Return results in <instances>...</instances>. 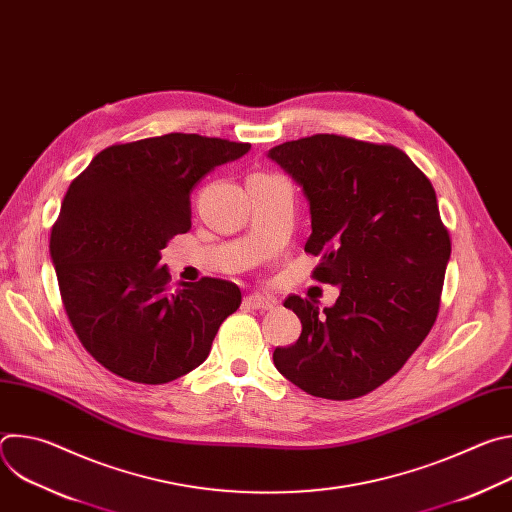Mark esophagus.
<instances>
[{
	"mask_svg": "<svg viewBox=\"0 0 512 512\" xmlns=\"http://www.w3.org/2000/svg\"><path fill=\"white\" fill-rule=\"evenodd\" d=\"M249 310H259V312H265V310H271V308H275V300L273 298H269V296H261V294H251V296H247L245 298V302H243Z\"/></svg>",
	"mask_w": 512,
	"mask_h": 512,
	"instance_id": "34e87169",
	"label": "esophagus"
}]
</instances>
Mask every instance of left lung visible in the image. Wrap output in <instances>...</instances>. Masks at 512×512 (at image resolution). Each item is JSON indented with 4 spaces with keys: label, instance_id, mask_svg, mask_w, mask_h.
Listing matches in <instances>:
<instances>
[{
    "label": "left lung",
    "instance_id": "obj_1",
    "mask_svg": "<svg viewBox=\"0 0 512 512\" xmlns=\"http://www.w3.org/2000/svg\"><path fill=\"white\" fill-rule=\"evenodd\" d=\"M308 198L314 277L340 287L332 308L289 296L302 334L273 350L277 371L334 401L389 381L429 334L450 261L431 182L393 145L318 133L267 154Z\"/></svg>",
    "mask_w": 512,
    "mask_h": 512
}]
</instances>
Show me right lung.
Wrapping results in <instances>:
<instances>
[{
  "mask_svg": "<svg viewBox=\"0 0 512 512\" xmlns=\"http://www.w3.org/2000/svg\"><path fill=\"white\" fill-rule=\"evenodd\" d=\"M249 143L168 133L111 145L72 180L50 235L66 316L87 352L133 383L164 385L202 364L241 306L225 279L170 283L162 249L188 233L190 192Z\"/></svg>",
  "mask_w": 512,
  "mask_h": 512,
  "instance_id": "right-lung-1",
  "label": "right lung"
}]
</instances>
